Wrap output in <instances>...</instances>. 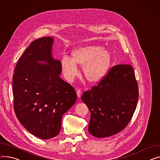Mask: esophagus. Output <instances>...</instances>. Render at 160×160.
<instances>
[{"label": "esophagus", "instance_id": "obj_1", "mask_svg": "<svg viewBox=\"0 0 160 160\" xmlns=\"http://www.w3.org/2000/svg\"><path fill=\"white\" fill-rule=\"evenodd\" d=\"M77 96H78V98H80L81 97V96H82V91L81 90H77Z\"/></svg>", "mask_w": 160, "mask_h": 160}]
</instances>
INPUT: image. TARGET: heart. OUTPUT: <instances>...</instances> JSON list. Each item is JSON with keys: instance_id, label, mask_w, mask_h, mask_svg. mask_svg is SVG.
I'll return each instance as SVG.
<instances>
[{"instance_id": "b5f03b06", "label": "heart", "mask_w": 160, "mask_h": 160, "mask_svg": "<svg viewBox=\"0 0 160 160\" xmlns=\"http://www.w3.org/2000/svg\"><path fill=\"white\" fill-rule=\"evenodd\" d=\"M72 59L64 56L61 68L64 77L69 81L73 80L78 74L77 64L83 66V74L88 81L96 83L107 72L111 63L109 52L99 46H87L78 48L71 53Z\"/></svg>"}]
</instances>
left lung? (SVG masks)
I'll return each mask as SVG.
<instances>
[{"label": "left lung", "instance_id": "1", "mask_svg": "<svg viewBox=\"0 0 160 160\" xmlns=\"http://www.w3.org/2000/svg\"><path fill=\"white\" fill-rule=\"evenodd\" d=\"M81 99L91 112L89 132L94 137L113 135L132 119L138 99V87L133 67L113 66L97 85L85 91Z\"/></svg>", "mask_w": 160, "mask_h": 160}]
</instances>
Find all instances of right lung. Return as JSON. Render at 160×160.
Returning <instances> with one entry per match:
<instances>
[{"mask_svg": "<svg viewBox=\"0 0 160 160\" xmlns=\"http://www.w3.org/2000/svg\"><path fill=\"white\" fill-rule=\"evenodd\" d=\"M53 42L50 37L32 41L12 77L13 105L18 121L31 133L45 140L59 133L63 115L77 101L75 89L59 76L61 62L53 59Z\"/></svg>", "mask_w": 160, "mask_h": 160, "instance_id": "right-lung-1", "label": "right lung"}]
</instances>
